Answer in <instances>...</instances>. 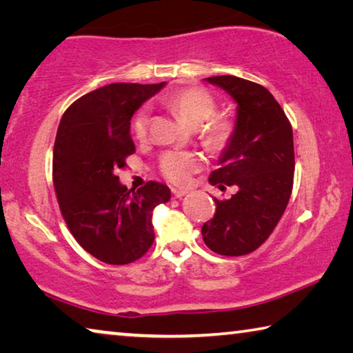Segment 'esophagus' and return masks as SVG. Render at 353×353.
Returning <instances> with one entry per match:
<instances>
[{
	"label": "esophagus",
	"instance_id": "obj_1",
	"mask_svg": "<svg viewBox=\"0 0 353 353\" xmlns=\"http://www.w3.org/2000/svg\"><path fill=\"white\" fill-rule=\"evenodd\" d=\"M171 193H172V198H174V199H181L182 198V196H185V194H187V191H185V190H172L171 191Z\"/></svg>",
	"mask_w": 353,
	"mask_h": 353
}]
</instances>
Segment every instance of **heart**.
<instances>
[{"instance_id": "heart-1", "label": "heart", "mask_w": 353, "mask_h": 353, "mask_svg": "<svg viewBox=\"0 0 353 353\" xmlns=\"http://www.w3.org/2000/svg\"><path fill=\"white\" fill-rule=\"evenodd\" d=\"M162 103L181 117L190 126H199V137L204 146L213 152L224 151L235 135L234 119L213 117L216 113V101L210 93L199 87L179 88L165 93ZM149 126L146 107L135 113L130 130L135 140H145ZM202 157L194 151H166L160 155L159 168L166 181L174 185H187L191 176L199 171Z\"/></svg>"}]
</instances>
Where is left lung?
<instances>
[{
    "instance_id": "1",
    "label": "left lung",
    "mask_w": 353,
    "mask_h": 353,
    "mask_svg": "<svg viewBox=\"0 0 353 353\" xmlns=\"http://www.w3.org/2000/svg\"><path fill=\"white\" fill-rule=\"evenodd\" d=\"M207 81L238 104L235 135L208 182L221 191L234 187L229 199H216L214 216L202 225L208 249L219 255L254 252L276 229L288 205L294 177V143L290 119L270 90L236 76Z\"/></svg>"
}]
</instances>
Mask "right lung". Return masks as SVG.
Wrapping results in <instances>:
<instances>
[{
  "mask_svg": "<svg viewBox=\"0 0 353 353\" xmlns=\"http://www.w3.org/2000/svg\"><path fill=\"white\" fill-rule=\"evenodd\" d=\"M163 85L109 83L76 99L59 124L52 155L59 207L76 241L107 265H128L148 252L152 210L171 198L163 183L130 191L117 176L135 152L130 118Z\"/></svg>",
  "mask_w": 353,
  "mask_h": 353,
  "instance_id": "right-lung-1",
  "label": "right lung"
}]
</instances>
